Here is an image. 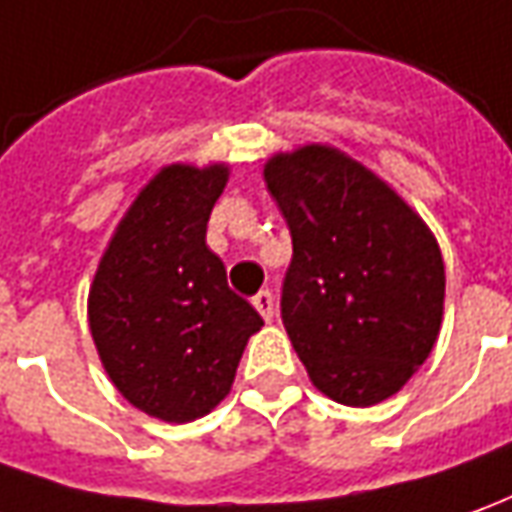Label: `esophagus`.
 I'll return each instance as SVG.
<instances>
[{"instance_id": "34e87169", "label": "esophagus", "mask_w": 512, "mask_h": 512, "mask_svg": "<svg viewBox=\"0 0 512 512\" xmlns=\"http://www.w3.org/2000/svg\"><path fill=\"white\" fill-rule=\"evenodd\" d=\"M253 306H256V312H259L267 323L276 315V298H273V292L270 290L256 292V295H253Z\"/></svg>"}]
</instances>
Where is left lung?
I'll return each mask as SVG.
<instances>
[{
	"instance_id": "8db88e82",
	"label": "left lung",
	"mask_w": 512,
	"mask_h": 512,
	"mask_svg": "<svg viewBox=\"0 0 512 512\" xmlns=\"http://www.w3.org/2000/svg\"><path fill=\"white\" fill-rule=\"evenodd\" d=\"M264 181L290 225L281 320L309 379L348 407L390 398L438 340V239L382 178L334 147L273 155Z\"/></svg>"
}]
</instances>
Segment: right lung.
<instances>
[{
    "label": "right lung",
    "mask_w": 512,
    "mask_h": 512,
    "mask_svg": "<svg viewBox=\"0 0 512 512\" xmlns=\"http://www.w3.org/2000/svg\"><path fill=\"white\" fill-rule=\"evenodd\" d=\"M225 164L164 167L116 225L88 292V326L116 390L153 418L186 424L234 384L264 320L206 245Z\"/></svg>",
    "instance_id": "add662e5"
}]
</instances>
